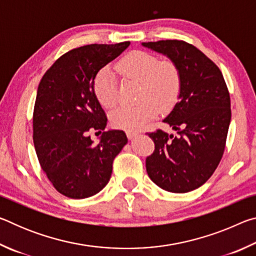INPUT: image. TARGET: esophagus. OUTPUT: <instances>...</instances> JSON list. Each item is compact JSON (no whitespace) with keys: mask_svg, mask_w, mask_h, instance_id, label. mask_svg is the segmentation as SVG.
Instances as JSON below:
<instances>
[{"mask_svg":"<svg viewBox=\"0 0 256 256\" xmlns=\"http://www.w3.org/2000/svg\"><path fill=\"white\" fill-rule=\"evenodd\" d=\"M138 132L136 131H128L126 132V136H128V138H130V140H131V138H133L134 136H138Z\"/></svg>","mask_w":256,"mask_h":256,"instance_id":"34e87169","label":"esophagus"}]
</instances>
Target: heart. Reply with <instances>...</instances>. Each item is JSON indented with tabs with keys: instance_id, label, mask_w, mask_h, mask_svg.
<instances>
[{
	"instance_id": "b5f03b06",
	"label": "heart",
	"mask_w": 256,
	"mask_h": 256,
	"mask_svg": "<svg viewBox=\"0 0 256 256\" xmlns=\"http://www.w3.org/2000/svg\"><path fill=\"white\" fill-rule=\"evenodd\" d=\"M120 76L140 81L136 106H122L112 112V123L123 130H138L160 112L175 105L182 90L178 66L172 60H162L157 55L144 50L130 52L116 64ZM94 94L104 108L110 110L120 102L118 82L108 68L99 71L94 79Z\"/></svg>"
}]
</instances>
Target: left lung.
I'll list each match as a JSON object with an SVG mask.
<instances>
[{
  "label": "left lung",
  "instance_id": "1",
  "mask_svg": "<svg viewBox=\"0 0 256 256\" xmlns=\"http://www.w3.org/2000/svg\"><path fill=\"white\" fill-rule=\"evenodd\" d=\"M142 45L168 56L182 76L180 102L164 120L177 136L146 133L154 142L146 172L164 190L190 192L210 178L222 158L232 118L227 84L219 68L192 44L167 40Z\"/></svg>",
  "mask_w": 256,
  "mask_h": 256
}]
</instances>
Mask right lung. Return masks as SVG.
I'll list each match as a JSON object with an SVG mask.
<instances>
[{
  "label": "right lung",
  "mask_w": 256,
  "mask_h": 256,
  "mask_svg": "<svg viewBox=\"0 0 256 256\" xmlns=\"http://www.w3.org/2000/svg\"><path fill=\"white\" fill-rule=\"evenodd\" d=\"M130 42L92 44L68 50L42 76L32 116V138L40 167L55 190L71 198L105 188L112 162L128 144L124 131H105L107 118L94 94L98 71ZM102 133L94 145L88 133Z\"/></svg>",
  "instance_id": "add662e5"
}]
</instances>
